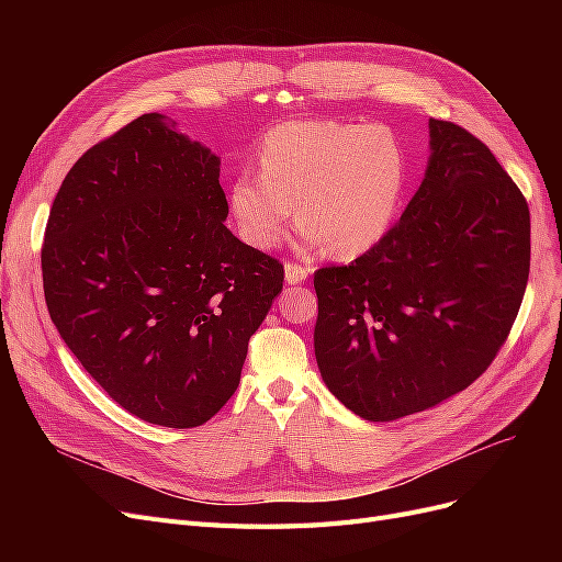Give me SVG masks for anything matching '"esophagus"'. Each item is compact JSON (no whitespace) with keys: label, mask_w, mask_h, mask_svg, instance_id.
<instances>
[{"label":"esophagus","mask_w":562,"mask_h":562,"mask_svg":"<svg viewBox=\"0 0 562 562\" xmlns=\"http://www.w3.org/2000/svg\"><path fill=\"white\" fill-rule=\"evenodd\" d=\"M283 271H285V283H291V285L304 283V279H307V277L312 274V269H310V267L293 265V262H285Z\"/></svg>","instance_id":"34e87169"}]
</instances>
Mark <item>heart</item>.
I'll return each instance as SVG.
<instances>
[{"label": "heart", "instance_id": "heart-1", "mask_svg": "<svg viewBox=\"0 0 562 562\" xmlns=\"http://www.w3.org/2000/svg\"><path fill=\"white\" fill-rule=\"evenodd\" d=\"M258 166L227 192L236 232L258 250L274 248L297 213L304 246L363 255L394 225L407 182L405 149L384 126L288 122L265 135Z\"/></svg>", "mask_w": 562, "mask_h": 562}]
</instances>
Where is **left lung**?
Wrapping results in <instances>:
<instances>
[{
    "label": "left lung",
    "mask_w": 562,
    "mask_h": 562,
    "mask_svg": "<svg viewBox=\"0 0 562 562\" xmlns=\"http://www.w3.org/2000/svg\"><path fill=\"white\" fill-rule=\"evenodd\" d=\"M429 161L398 225L314 274V351L330 394L394 422L464 391L512 330L530 274V211L495 155L429 119Z\"/></svg>",
    "instance_id": "obj_1"
}]
</instances>
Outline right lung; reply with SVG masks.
<instances>
[{"label": "right lung", "instance_id": "obj_1", "mask_svg": "<svg viewBox=\"0 0 562 562\" xmlns=\"http://www.w3.org/2000/svg\"><path fill=\"white\" fill-rule=\"evenodd\" d=\"M227 215L220 157L159 112L93 145L50 209V321L110 398L149 424L192 429L232 398L283 288V265L236 239Z\"/></svg>", "mask_w": 562, "mask_h": 562}]
</instances>
